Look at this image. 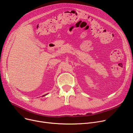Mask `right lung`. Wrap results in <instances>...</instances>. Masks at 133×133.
Returning <instances> with one entry per match:
<instances>
[{
	"label": "right lung",
	"mask_w": 133,
	"mask_h": 133,
	"mask_svg": "<svg viewBox=\"0 0 133 133\" xmlns=\"http://www.w3.org/2000/svg\"><path fill=\"white\" fill-rule=\"evenodd\" d=\"M47 95H48V94H45V95H43L42 96V97H44V96H46Z\"/></svg>",
	"instance_id": "1"
}]
</instances>
